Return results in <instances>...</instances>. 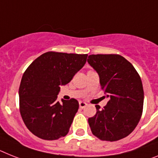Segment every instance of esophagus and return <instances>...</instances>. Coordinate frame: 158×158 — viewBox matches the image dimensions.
Segmentation results:
<instances>
[{
	"label": "esophagus",
	"mask_w": 158,
	"mask_h": 158,
	"mask_svg": "<svg viewBox=\"0 0 158 158\" xmlns=\"http://www.w3.org/2000/svg\"><path fill=\"white\" fill-rule=\"evenodd\" d=\"M86 106H87V104H86L85 102H82V101L79 102V108H85Z\"/></svg>",
	"instance_id": "obj_1"
}]
</instances>
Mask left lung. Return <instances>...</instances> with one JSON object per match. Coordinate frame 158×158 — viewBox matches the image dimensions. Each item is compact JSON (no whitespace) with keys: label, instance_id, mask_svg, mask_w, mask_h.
<instances>
[{"label":"left lung","instance_id":"1","mask_svg":"<svg viewBox=\"0 0 158 158\" xmlns=\"http://www.w3.org/2000/svg\"><path fill=\"white\" fill-rule=\"evenodd\" d=\"M87 62L99 75L108 104L88 119L94 136L116 141L126 137L138 124L143 112L144 90L136 69L120 54H91Z\"/></svg>","mask_w":158,"mask_h":158}]
</instances>
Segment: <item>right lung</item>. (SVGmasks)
Wrapping results in <instances>:
<instances>
[{
  "label": "right lung",
  "mask_w": 158,
  "mask_h": 158,
  "mask_svg": "<svg viewBox=\"0 0 158 158\" xmlns=\"http://www.w3.org/2000/svg\"><path fill=\"white\" fill-rule=\"evenodd\" d=\"M87 54L49 51L24 72L19 87V109L30 132L43 140H58L68 133L79 109L75 99L59 103L60 86L66 85L84 66Z\"/></svg>",
  "instance_id": "1"
}]
</instances>
